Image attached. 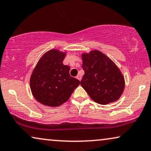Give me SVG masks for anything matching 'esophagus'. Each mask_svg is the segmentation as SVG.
Listing matches in <instances>:
<instances>
[{
    "instance_id": "34e87169",
    "label": "esophagus",
    "mask_w": 151,
    "mask_h": 151,
    "mask_svg": "<svg viewBox=\"0 0 151 151\" xmlns=\"http://www.w3.org/2000/svg\"><path fill=\"white\" fill-rule=\"evenodd\" d=\"M76 78H77L78 80H79L80 81V80H81V79H82V77H81V76L80 75V74H78V75L76 76Z\"/></svg>"
}]
</instances>
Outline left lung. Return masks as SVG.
<instances>
[{
	"label": "left lung",
	"mask_w": 151,
	"mask_h": 151,
	"mask_svg": "<svg viewBox=\"0 0 151 151\" xmlns=\"http://www.w3.org/2000/svg\"><path fill=\"white\" fill-rule=\"evenodd\" d=\"M85 71L80 85L96 103L107 105L118 101L124 91V76L114 62L98 50L81 55Z\"/></svg>",
	"instance_id": "left-lung-1"
}]
</instances>
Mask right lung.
Listing matches in <instances>:
<instances>
[{
    "instance_id": "1",
    "label": "right lung",
    "mask_w": 151,
    "mask_h": 151,
    "mask_svg": "<svg viewBox=\"0 0 151 151\" xmlns=\"http://www.w3.org/2000/svg\"><path fill=\"white\" fill-rule=\"evenodd\" d=\"M66 52L51 49L41 57L30 79L35 100L48 107H58L69 99L80 81L69 74L70 67L63 64Z\"/></svg>"
}]
</instances>
